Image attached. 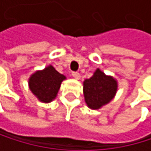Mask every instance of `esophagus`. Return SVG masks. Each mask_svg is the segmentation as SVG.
Returning a JSON list of instances; mask_svg holds the SVG:
<instances>
[{"instance_id":"obj_1","label":"esophagus","mask_w":151,"mask_h":151,"mask_svg":"<svg viewBox=\"0 0 151 151\" xmlns=\"http://www.w3.org/2000/svg\"><path fill=\"white\" fill-rule=\"evenodd\" d=\"M71 75H72V77H73L74 79H76V80H80V79H81V75H80L79 72L73 71V72L71 73Z\"/></svg>"}]
</instances>
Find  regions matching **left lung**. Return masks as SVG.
I'll return each instance as SVG.
<instances>
[{
	"label": "left lung",
	"mask_w": 151,
	"mask_h": 151,
	"mask_svg": "<svg viewBox=\"0 0 151 151\" xmlns=\"http://www.w3.org/2000/svg\"><path fill=\"white\" fill-rule=\"evenodd\" d=\"M117 89V81L97 69L92 77L83 81L85 102L90 109H99L112 100Z\"/></svg>",
	"instance_id": "8db88e82"
}]
</instances>
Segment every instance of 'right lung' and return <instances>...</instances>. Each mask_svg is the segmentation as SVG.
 <instances>
[{"label": "right lung", "mask_w": 151, "mask_h": 151, "mask_svg": "<svg viewBox=\"0 0 151 151\" xmlns=\"http://www.w3.org/2000/svg\"><path fill=\"white\" fill-rule=\"evenodd\" d=\"M65 79L64 75L49 65L44 70H37L32 75L29 79V87L40 101L49 103L56 98L60 84Z\"/></svg>", "instance_id": "1"}]
</instances>
